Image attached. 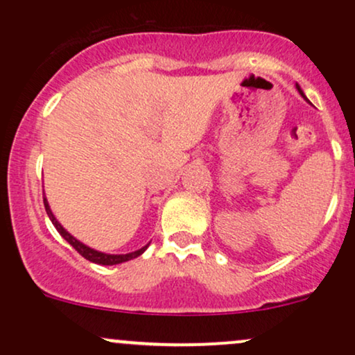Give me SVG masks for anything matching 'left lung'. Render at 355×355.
Instances as JSON below:
<instances>
[{
    "mask_svg": "<svg viewBox=\"0 0 355 355\" xmlns=\"http://www.w3.org/2000/svg\"><path fill=\"white\" fill-rule=\"evenodd\" d=\"M297 89H299V93H300V95H302V96H304V92H302V89H300V87H299V85H297ZM304 98H305V96H304Z\"/></svg>",
    "mask_w": 355,
    "mask_h": 355,
    "instance_id": "8db88e82",
    "label": "left lung"
}]
</instances>
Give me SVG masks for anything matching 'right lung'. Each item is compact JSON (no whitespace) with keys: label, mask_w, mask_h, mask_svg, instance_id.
Returning a JSON list of instances; mask_svg holds the SVG:
<instances>
[{"label":"right lung","mask_w":355,"mask_h":355,"mask_svg":"<svg viewBox=\"0 0 355 355\" xmlns=\"http://www.w3.org/2000/svg\"><path fill=\"white\" fill-rule=\"evenodd\" d=\"M43 203H44V210H46L48 217H50V220H51L53 225L56 227V230L60 232L61 237H63L64 240H67V242L70 243V245H71L73 248H75V250L78 252V254H80L81 257H85V259L89 260V262H93V263H100V266H116V263L126 262V260L137 259V257L144 254V252H145L146 248H148V245H150V243H148V245L141 247L140 250L130 252V254H120V255L103 254V252L95 250V248H89L88 245H85V243H81L80 240H76L75 237H73L71 234H68V232L64 230L63 227L60 225L58 220L55 218V215H53V211H51V209H50V205H48V200H46V197H44V195H43Z\"/></svg>","instance_id":"obj_1"}]
</instances>
